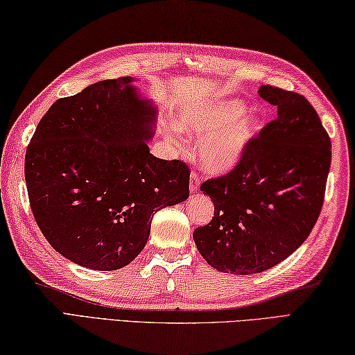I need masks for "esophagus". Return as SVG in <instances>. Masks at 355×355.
Returning a JSON list of instances; mask_svg holds the SVG:
<instances>
[{"instance_id": "obj_1", "label": "esophagus", "mask_w": 355, "mask_h": 355, "mask_svg": "<svg viewBox=\"0 0 355 355\" xmlns=\"http://www.w3.org/2000/svg\"><path fill=\"white\" fill-rule=\"evenodd\" d=\"M198 186H200L198 172H197V171H192V172H191V183H189L191 192H197V191H198Z\"/></svg>"}]
</instances>
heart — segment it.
I'll use <instances>...</instances> for the list:
<instances>
[{
  "label": "heart",
  "mask_w": 355,
  "mask_h": 355,
  "mask_svg": "<svg viewBox=\"0 0 355 355\" xmlns=\"http://www.w3.org/2000/svg\"><path fill=\"white\" fill-rule=\"evenodd\" d=\"M245 111L239 101H216L184 108L177 116V128L191 135H201L198 160L210 172L232 169L258 130L253 117L238 119ZM177 141L175 137H172Z\"/></svg>",
  "instance_id": "b5f03b06"
}]
</instances>
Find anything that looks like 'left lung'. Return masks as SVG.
Returning a JSON list of instances; mask_svg holds the SVG:
<instances>
[{
  "mask_svg": "<svg viewBox=\"0 0 355 355\" xmlns=\"http://www.w3.org/2000/svg\"><path fill=\"white\" fill-rule=\"evenodd\" d=\"M277 117L250 139L235 168L200 189L214 201L209 224L193 241L218 271L261 273L296 252L320 215L331 140L302 94L262 85Z\"/></svg>",
  "mask_w": 355,
  "mask_h": 355,
  "instance_id": "1",
  "label": "left lung"
}]
</instances>
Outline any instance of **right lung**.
Returning a JSON list of instances; mask_svg holds the SVG:
<instances>
[{"instance_id":"right-lung-1","label":"right lung","mask_w":355,"mask_h":355,"mask_svg":"<svg viewBox=\"0 0 355 355\" xmlns=\"http://www.w3.org/2000/svg\"><path fill=\"white\" fill-rule=\"evenodd\" d=\"M131 82L101 80L58 99L26 153L28 201L42 235L93 270L128 266L146 245L154 214L189 197V166L149 153L155 110Z\"/></svg>"}]
</instances>
